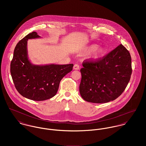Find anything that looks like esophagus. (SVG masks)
Here are the masks:
<instances>
[{
	"label": "esophagus",
	"instance_id": "esophagus-1",
	"mask_svg": "<svg viewBox=\"0 0 146 146\" xmlns=\"http://www.w3.org/2000/svg\"><path fill=\"white\" fill-rule=\"evenodd\" d=\"M74 70H79V65L78 64H75L73 67Z\"/></svg>",
	"mask_w": 146,
	"mask_h": 146
}]
</instances>
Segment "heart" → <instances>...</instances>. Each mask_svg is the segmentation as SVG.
<instances>
[{
  "instance_id": "heart-1",
  "label": "heart",
  "mask_w": 146,
  "mask_h": 146,
  "mask_svg": "<svg viewBox=\"0 0 146 146\" xmlns=\"http://www.w3.org/2000/svg\"><path fill=\"white\" fill-rule=\"evenodd\" d=\"M97 44L90 45L86 48L87 51H93V53L91 55V58L93 60H98L100 58L104 55L106 52V49L104 47H98L97 48Z\"/></svg>"
}]
</instances>
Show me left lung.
I'll return each mask as SVG.
<instances>
[{
	"mask_svg": "<svg viewBox=\"0 0 146 146\" xmlns=\"http://www.w3.org/2000/svg\"><path fill=\"white\" fill-rule=\"evenodd\" d=\"M80 69L79 91L87 102L104 104L113 101L124 91L132 72L129 52L120 44L98 60H85Z\"/></svg>",
	"mask_w": 146,
	"mask_h": 146,
	"instance_id": "1",
	"label": "left lung"
}]
</instances>
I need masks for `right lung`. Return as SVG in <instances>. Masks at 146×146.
<instances>
[{"label": "right lung", "mask_w": 146, "mask_h": 146, "mask_svg": "<svg viewBox=\"0 0 146 146\" xmlns=\"http://www.w3.org/2000/svg\"><path fill=\"white\" fill-rule=\"evenodd\" d=\"M36 32L29 34L19 42L11 62V74L15 88L23 97L41 101L54 97L63 78L72 70L73 64L33 65L28 60L27 42L39 38Z\"/></svg>", "instance_id": "right-lung-1"}]
</instances>
